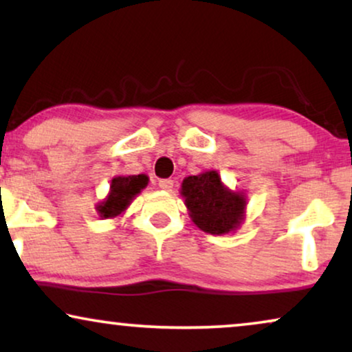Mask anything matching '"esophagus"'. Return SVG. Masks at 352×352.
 <instances>
[{
  "label": "esophagus",
  "instance_id": "34e87169",
  "mask_svg": "<svg viewBox=\"0 0 352 352\" xmlns=\"http://www.w3.org/2000/svg\"><path fill=\"white\" fill-rule=\"evenodd\" d=\"M173 184H175V181H173V179H160V181H158V186H160V189H163V190H171Z\"/></svg>",
  "mask_w": 352,
  "mask_h": 352
}]
</instances>
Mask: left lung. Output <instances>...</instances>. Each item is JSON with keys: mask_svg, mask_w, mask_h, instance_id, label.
Instances as JSON below:
<instances>
[{"mask_svg": "<svg viewBox=\"0 0 352 352\" xmlns=\"http://www.w3.org/2000/svg\"><path fill=\"white\" fill-rule=\"evenodd\" d=\"M181 195L197 228L206 234L232 232L245 218L243 192L228 189L218 171H205L182 181Z\"/></svg>", "mask_w": 352, "mask_h": 352, "instance_id": "1", "label": "left lung"}]
</instances>
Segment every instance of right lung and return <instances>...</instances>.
Wrapping results in <instances>:
<instances>
[{
    "mask_svg": "<svg viewBox=\"0 0 352 352\" xmlns=\"http://www.w3.org/2000/svg\"><path fill=\"white\" fill-rule=\"evenodd\" d=\"M147 182L148 177L146 175L113 177L107 199L96 206L100 218H117V216L122 214L134 200V197L141 194V190L147 186Z\"/></svg>",
    "mask_w": 352,
    "mask_h": 352,
    "instance_id": "add662e5",
    "label": "right lung"
}]
</instances>
